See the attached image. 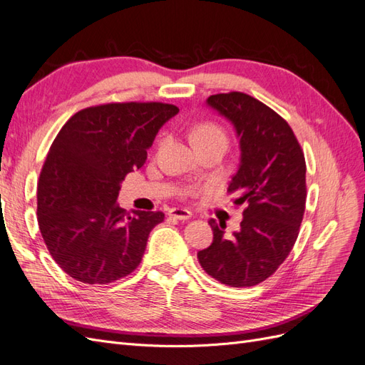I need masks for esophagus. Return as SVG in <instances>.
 Here are the masks:
<instances>
[{"instance_id": "34e87169", "label": "esophagus", "mask_w": 365, "mask_h": 365, "mask_svg": "<svg viewBox=\"0 0 365 365\" xmlns=\"http://www.w3.org/2000/svg\"><path fill=\"white\" fill-rule=\"evenodd\" d=\"M169 216L173 217V219H178V220H187V219L192 217V213L185 208H170Z\"/></svg>"}]
</instances>
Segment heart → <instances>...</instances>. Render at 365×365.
<instances>
[{"label": "heart", "mask_w": 365, "mask_h": 365, "mask_svg": "<svg viewBox=\"0 0 365 365\" xmlns=\"http://www.w3.org/2000/svg\"><path fill=\"white\" fill-rule=\"evenodd\" d=\"M193 145H205V143H222L227 145V135L224 129L217 126L212 121H204V123L196 125L192 130Z\"/></svg>", "instance_id": "1"}]
</instances>
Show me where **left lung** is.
<instances>
[{
	"mask_svg": "<svg viewBox=\"0 0 365 365\" xmlns=\"http://www.w3.org/2000/svg\"><path fill=\"white\" fill-rule=\"evenodd\" d=\"M207 103L233 123L240 164L228 185L245 205L240 230L210 219L213 244L197 252L204 271L233 288L259 284L277 271L298 237L306 205V161L283 117L245 93L215 94Z\"/></svg>",
	"mask_w": 365,
	"mask_h": 365,
	"instance_id": "left-lung-1",
	"label": "left lung"
}]
</instances>
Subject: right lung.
Returning a JSON list of instances; mask_svg holds the SVG:
<instances>
[{"instance_id": "right-lung-1", "label": "right lung", "mask_w": 365, "mask_h": 365, "mask_svg": "<svg viewBox=\"0 0 365 365\" xmlns=\"http://www.w3.org/2000/svg\"><path fill=\"white\" fill-rule=\"evenodd\" d=\"M160 102L85 108L62 126L38 182V224L53 260L70 277L106 284L134 271L163 212H126L120 182L148 158L160 128L178 114Z\"/></svg>"}]
</instances>
